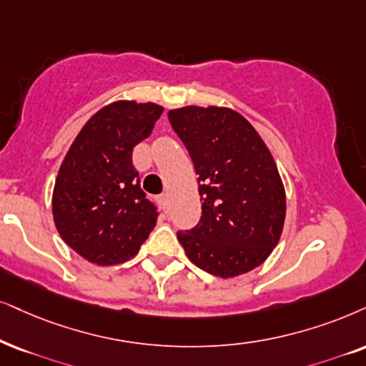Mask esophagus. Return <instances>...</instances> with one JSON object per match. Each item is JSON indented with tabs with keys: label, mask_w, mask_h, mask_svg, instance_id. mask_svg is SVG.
Returning a JSON list of instances; mask_svg holds the SVG:
<instances>
[{
	"label": "esophagus",
	"mask_w": 366,
	"mask_h": 366,
	"mask_svg": "<svg viewBox=\"0 0 366 366\" xmlns=\"http://www.w3.org/2000/svg\"><path fill=\"white\" fill-rule=\"evenodd\" d=\"M157 201H159V204L165 209V207H167V202H169L167 201V194H160V196L157 197Z\"/></svg>",
	"instance_id": "1"
}]
</instances>
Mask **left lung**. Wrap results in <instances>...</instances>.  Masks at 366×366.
<instances>
[{
    "mask_svg": "<svg viewBox=\"0 0 366 366\" xmlns=\"http://www.w3.org/2000/svg\"><path fill=\"white\" fill-rule=\"evenodd\" d=\"M170 127L199 175L202 216L177 238L194 265L207 274L237 277L262 265L279 243L285 191L255 128L228 108L169 111Z\"/></svg>",
    "mask_w": 366,
    "mask_h": 366,
    "instance_id": "left-lung-1",
    "label": "left lung"
}]
</instances>
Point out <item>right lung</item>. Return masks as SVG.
<instances>
[{
    "mask_svg": "<svg viewBox=\"0 0 366 366\" xmlns=\"http://www.w3.org/2000/svg\"><path fill=\"white\" fill-rule=\"evenodd\" d=\"M162 111L133 101L106 106L84 124L60 165L54 221L64 242L86 260L127 262L155 228L159 207L142 191L132 155Z\"/></svg>",
    "mask_w": 366,
    "mask_h": 366,
    "instance_id": "1",
    "label": "right lung"
}]
</instances>
